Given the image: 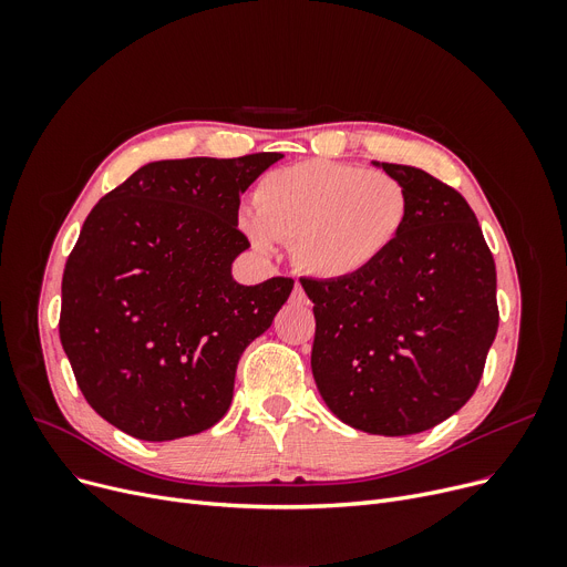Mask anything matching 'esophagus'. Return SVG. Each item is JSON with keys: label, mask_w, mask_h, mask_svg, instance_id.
<instances>
[{"label": "esophagus", "mask_w": 567, "mask_h": 567, "mask_svg": "<svg viewBox=\"0 0 567 567\" xmlns=\"http://www.w3.org/2000/svg\"><path fill=\"white\" fill-rule=\"evenodd\" d=\"M291 299H293L296 303H308V296H306V291H303L301 282H296V285H293V291H291Z\"/></svg>", "instance_id": "34e87169"}]
</instances>
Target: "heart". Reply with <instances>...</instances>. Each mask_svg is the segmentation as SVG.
Instances as JSON below:
<instances>
[{
	"label": "heart",
	"instance_id": "b5f03b06",
	"mask_svg": "<svg viewBox=\"0 0 567 567\" xmlns=\"http://www.w3.org/2000/svg\"><path fill=\"white\" fill-rule=\"evenodd\" d=\"M406 220L409 195L395 176L323 158L268 172L255 208L241 214L257 248L291 241L296 266L317 280L368 271L395 246Z\"/></svg>",
	"mask_w": 567,
	"mask_h": 567
}]
</instances>
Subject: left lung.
<instances>
[{"label": "left lung", "mask_w": 567, "mask_h": 567, "mask_svg": "<svg viewBox=\"0 0 567 567\" xmlns=\"http://www.w3.org/2000/svg\"><path fill=\"white\" fill-rule=\"evenodd\" d=\"M409 220L368 271L301 278L315 303L312 374L338 419L381 436L425 432L475 393L498 329L496 266L466 199L432 174L374 163Z\"/></svg>", "instance_id": "obj_1"}]
</instances>
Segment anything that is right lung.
Listing matches in <instances>:
<instances>
[{
    "mask_svg": "<svg viewBox=\"0 0 567 567\" xmlns=\"http://www.w3.org/2000/svg\"><path fill=\"white\" fill-rule=\"evenodd\" d=\"M282 154L156 161L86 216L62 280L59 338L84 400L142 441L214 427L236 365L289 299L291 278L246 287L241 193Z\"/></svg>",
    "mask_w": 567,
    "mask_h": 567,
    "instance_id": "add662e5",
    "label": "right lung"
}]
</instances>
